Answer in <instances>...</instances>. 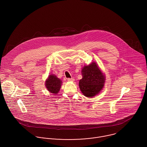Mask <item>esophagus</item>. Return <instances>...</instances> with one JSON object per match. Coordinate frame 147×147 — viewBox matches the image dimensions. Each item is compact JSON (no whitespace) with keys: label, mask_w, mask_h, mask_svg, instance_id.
Returning <instances> with one entry per match:
<instances>
[{"label":"esophagus","mask_w":147,"mask_h":147,"mask_svg":"<svg viewBox=\"0 0 147 147\" xmlns=\"http://www.w3.org/2000/svg\"><path fill=\"white\" fill-rule=\"evenodd\" d=\"M67 80L68 81V82H74V81H75V79H73V78H68V79H67Z\"/></svg>","instance_id":"34e87169"}]
</instances>
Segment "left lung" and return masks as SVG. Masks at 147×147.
<instances>
[{
    "mask_svg": "<svg viewBox=\"0 0 147 147\" xmlns=\"http://www.w3.org/2000/svg\"><path fill=\"white\" fill-rule=\"evenodd\" d=\"M82 74L83 78L80 80L79 85L82 93L89 98L98 94L104 86L106 77L97 63L93 62L84 65Z\"/></svg>",
    "mask_w": 147,
    "mask_h": 147,
    "instance_id": "left-lung-1",
    "label": "left lung"
}]
</instances>
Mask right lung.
<instances>
[{"mask_svg": "<svg viewBox=\"0 0 147 147\" xmlns=\"http://www.w3.org/2000/svg\"><path fill=\"white\" fill-rule=\"evenodd\" d=\"M62 82L54 74H50L45 81V86L47 90L54 94H57L59 92Z\"/></svg>", "mask_w": 147, "mask_h": 147, "instance_id": "obj_1", "label": "right lung"}]
</instances>
